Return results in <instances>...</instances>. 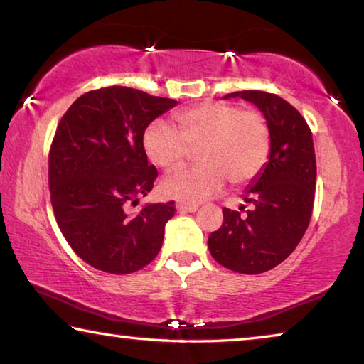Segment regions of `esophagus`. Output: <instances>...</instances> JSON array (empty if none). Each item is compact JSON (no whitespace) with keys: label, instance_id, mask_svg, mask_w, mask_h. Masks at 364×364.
<instances>
[{"label":"esophagus","instance_id":"1","mask_svg":"<svg viewBox=\"0 0 364 364\" xmlns=\"http://www.w3.org/2000/svg\"><path fill=\"white\" fill-rule=\"evenodd\" d=\"M197 208H199V205L196 204H186V202H178L176 204V210L180 213H186V212H197Z\"/></svg>","mask_w":364,"mask_h":364}]
</instances>
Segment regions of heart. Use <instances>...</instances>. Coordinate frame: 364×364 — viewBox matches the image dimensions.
<instances>
[{"mask_svg": "<svg viewBox=\"0 0 364 364\" xmlns=\"http://www.w3.org/2000/svg\"><path fill=\"white\" fill-rule=\"evenodd\" d=\"M178 130L165 120H154L143 133V147L157 167L170 168L199 147V167H178L164 178L167 197L202 202L225 186L244 184L260 173L269 157V128L254 109L231 102H202L175 114Z\"/></svg>", "mask_w": 364, "mask_h": 364, "instance_id": "heart-1", "label": "heart"}]
</instances>
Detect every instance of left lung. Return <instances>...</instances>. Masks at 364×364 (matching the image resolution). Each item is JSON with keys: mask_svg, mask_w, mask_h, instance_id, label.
<instances>
[{"mask_svg": "<svg viewBox=\"0 0 364 364\" xmlns=\"http://www.w3.org/2000/svg\"><path fill=\"white\" fill-rule=\"evenodd\" d=\"M230 97L260 109L269 128V157L242 194L250 210L241 215L223 208V225L208 236V250L228 269L260 274L292 254L310 223L315 147L305 119L282 97L258 90L236 91L223 100Z\"/></svg>", "mask_w": 364, "mask_h": 364, "instance_id": "1", "label": "left lung"}]
</instances>
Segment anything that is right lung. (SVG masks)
I'll list each match as a JSON object with an SVG mask.
<instances>
[{
	"mask_svg": "<svg viewBox=\"0 0 364 364\" xmlns=\"http://www.w3.org/2000/svg\"><path fill=\"white\" fill-rule=\"evenodd\" d=\"M178 101L128 86L85 93L64 114L49 151V191L73 252L110 274L134 273L157 257L175 202L146 204L157 168L143 147L146 127Z\"/></svg>",
	"mask_w": 364,
	"mask_h": 364,
	"instance_id": "obj_1",
	"label": "right lung"
}]
</instances>
